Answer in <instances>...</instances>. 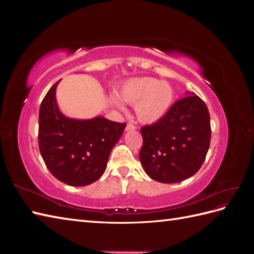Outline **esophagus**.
Masks as SVG:
<instances>
[{"mask_svg":"<svg viewBox=\"0 0 254 254\" xmlns=\"http://www.w3.org/2000/svg\"><path fill=\"white\" fill-rule=\"evenodd\" d=\"M136 129V126L131 124V123H129V124H127L126 126V131H130V130H135Z\"/></svg>","mask_w":254,"mask_h":254,"instance_id":"obj_1","label":"esophagus"}]
</instances>
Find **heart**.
<instances>
[{
    "label": "heart",
    "mask_w": 254,
    "mask_h": 254,
    "mask_svg": "<svg viewBox=\"0 0 254 254\" xmlns=\"http://www.w3.org/2000/svg\"><path fill=\"white\" fill-rule=\"evenodd\" d=\"M120 97L128 104H136L135 112L140 122L152 124L162 119L173 103L174 92L166 82L153 78H136L127 81L120 90ZM114 104L124 108L117 98Z\"/></svg>",
    "instance_id": "obj_1"
}]
</instances>
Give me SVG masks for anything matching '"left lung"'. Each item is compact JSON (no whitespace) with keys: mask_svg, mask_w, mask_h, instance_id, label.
Returning a JSON list of instances; mask_svg holds the SVG:
<instances>
[{"mask_svg":"<svg viewBox=\"0 0 254 254\" xmlns=\"http://www.w3.org/2000/svg\"><path fill=\"white\" fill-rule=\"evenodd\" d=\"M140 161L151 179L177 183L195 175L210 147V113L202 99L189 94L172 105L164 117L141 128Z\"/></svg>","mask_w":254,"mask_h":254,"instance_id":"left-lung-1","label":"left lung"}]
</instances>
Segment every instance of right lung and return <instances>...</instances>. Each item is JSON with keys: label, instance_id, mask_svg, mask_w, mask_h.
Masks as SVG:
<instances>
[{"label": "right lung", "instance_id": "obj_1", "mask_svg": "<svg viewBox=\"0 0 254 254\" xmlns=\"http://www.w3.org/2000/svg\"><path fill=\"white\" fill-rule=\"evenodd\" d=\"M48 91L39 110V149L45 165L59 181L84 187L104 174L113 146L126 123L97 117L92 120L67 119L56 103V87Z\"/></svg>", "mask_w": 254, "mask_h": 254}]
</instances>
